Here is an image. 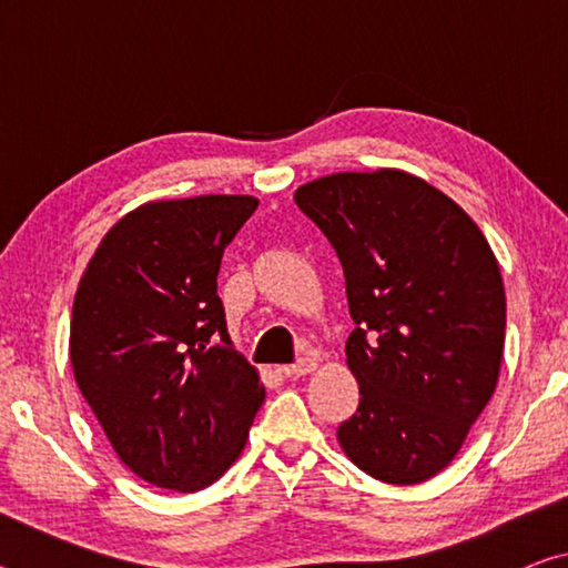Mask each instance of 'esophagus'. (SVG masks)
<instances>
[{"instance_id":"esophagus-1","label":"esophagus","mask_w":568,"mask_h":568,"mask_svg":"<svg viewBox=\"0 0 568 568\" xmlns=\"http://www.w3.org/2000/svg\"><path fill=\"white\" fill-rule=\"evenodd\" d=\"M277 371H281L283 378H301V376H307L311 371H315V361L313 358H301V361H295L291 365H283V368H277Z\"/></svg>"}]
</instances>
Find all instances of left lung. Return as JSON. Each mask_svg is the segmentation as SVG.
Listing matches in <instances>:
<instances>
[{
  "label": "left lung",
  "instance_id": "1",
  "mask_svg": "<svg viewBox=\"0 0 568 568\" xmlns=\"http://www.w3.org/2000/svg\"><path fill=\"white\" fill-rule=\"evenodd\" d=\"M295 205L343 265L361 400L341 446L386 484L428 480L496 390L506 293L491 247L454 200L400 170L313 180Z\"/></svg>",
  "mask_w": 568,
  "mask_h": 568
}]
</instances>
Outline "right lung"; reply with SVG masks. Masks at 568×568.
<instances>
[{
  "label": "right lung",
  "mask_w": 568,
  "mask_h": 568,
  "mask_svg": "<svg viewBox=\"0 0 568 568\" xmlns=\"http://www.w3.org/2000/svg\"><path fill=\"white\" fill-rule=\"evenodd\" d=\"M255 210L250 195L142 205L102 237L77 287L74 381L114 454L152 486L217 480L265 400L217 295L225 247Z\"/></svg>",
  "instance_id": "right-lung-1"
}]
</instances>
